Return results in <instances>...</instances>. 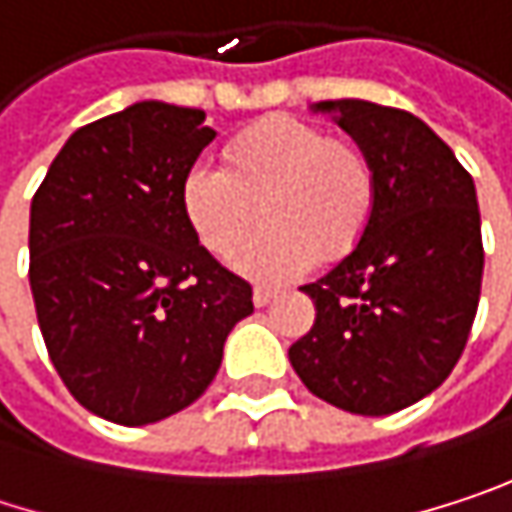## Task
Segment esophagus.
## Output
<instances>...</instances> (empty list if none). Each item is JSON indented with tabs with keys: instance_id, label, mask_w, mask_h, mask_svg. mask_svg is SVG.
Returning a JSON list of instances; mask_svg holds the SVG:
<instances>
[{
	"instance_id": "34e87169",
	"label": "esophagus",
	"mask_w": 512,
	"mask_h": 512,
	"mask_svg": "<svg viewBox=\"0 0 512 512\" xmlns=\"http://www.w3.org/2000/svg\"><path fill=\"white\" fill-rule=\"evenodd\" d=\"M272 299H275V293H272V290H266V287H255V293H252V302H255L257 308H266Z\"/></svg>"
}]
</instances>
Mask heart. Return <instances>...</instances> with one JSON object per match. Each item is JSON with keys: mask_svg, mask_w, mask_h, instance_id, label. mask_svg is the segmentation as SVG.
Returning a JSON list of instances; mask_svg holds the SVG:
<instances>
[{"mask_svg": "<svg viewBox=\"0 0 512 512\" xmlns=\"http://www.w3.org/2000/svg\"><path fill=\"white\" fill-rule=\"evenodd\" d=\"M225 168L192 165L180 180V210L198 243L255 281H290L320 260H341L361 243L373 207L376 174L361 148L323 127L266 115L240 130L222 151Z\"/></svg>", "mask_w": 512, "mask_h": 512, "instance_id": "b5f03b06", "label": "heart"}]
</instances>
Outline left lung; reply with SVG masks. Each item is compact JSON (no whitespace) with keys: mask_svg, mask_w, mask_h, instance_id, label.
I'll use <instances>...</instances> for the list:
<instances>
[{"mask_svg":"<svg viewBox=\"0 0 512 512\" xmlns=\"http://www.w3.org/2000/svg\"><path fill=\"white\" fill-rule=\"evenodd\" d=\"M311 112L332 115L370 159L376 207L356 249L302 287L317 320L290 364L320 400L391 415L433 394L465 350L483 278L474 180L403 109L323 100Z\"/></svg>","mask_w":512,"mask_h":512,"instance_id":"left-lung-1","label":"left lung"}]
</instances>
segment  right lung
<instances>
[{"mask_svg":"<svg viewBox=\"0 0 512 512\" xmlns=\"http://www.w3.org/2000/svg\"><path fill=\"white\" fill-rule=\"evenodd\" d=\"M201 109L142 100L79 127L32 198L29 284L67 391L142 427L195 403L252 287L210 255L180 180L216 139Z\"/></svg>","mask_w":512,"mask_h":512,"instance_id":"right-lung-1","label":"right lung"}]
</instances>
